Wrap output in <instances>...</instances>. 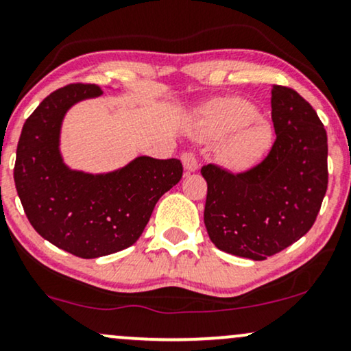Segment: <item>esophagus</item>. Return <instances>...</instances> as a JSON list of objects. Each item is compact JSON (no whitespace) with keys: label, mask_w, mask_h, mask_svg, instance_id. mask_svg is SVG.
Segmentation results:
<instances>
[{"label":"esophagus","mask_w":351,"mask_h":351,"mask_svg":"<svg viewBox=\"0 0 351 351\" xmlns=\"http://www.w3.org/2000/svg\"><path fill=\"white\" fill-rule=\"evenodd\" d=\"M180 159H182V165H184V167H185V171L195 172L198 169V158L193 152H185L184 154H182Z\"/></svg>","instance_id":"1"}]
</instances>
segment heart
Segmentation results:
<instances>
[{"instance_id": "obj_1", "label": "heart", "mask_w": 351, "mask_h": 351, "mask_svg": "<svg viewBox=\"0 0 351 351\" xmlns=\"http://www.w3.org/2000/svg\"><path fill=\"white\" fill-rule=\"evenodd\" d=\"M198 134L206 140H226L219 148V161L230 171L256 166L274 142L271 125L259 119L256 108L247 99L229 98L208 111Z\"/></svg>"}]
</instances>
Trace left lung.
I'll list each match as a JSON object with an SVG mask.
<instances>
[{"mask_svg": "<svg viewBox=\"0 0 351 351\" xmlns=\"http://www.w3.org/2000/svg\"><path fill=\"white\" fill-rule=\"evenodd\" d=\"M276 140L252 169L232 174L202 167L208 184L204 226L222 252L263 261L297 242L315 224L327 182V134L306 99L272 85Z\"/></svg>", "mask_w": 351, "mask_h": 351, "instance_id": "left-lung-1", "label": "left lung"}]
</instances>
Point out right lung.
Wrapping results in <instances>:
<instances>
[{
  "label": "right lung",
  "mask_w": 351,
  "mask_h": 351,
  "mask_svg": "<svg viewBox=\"0 0 351 351\" xmlns=\"http://www.w3.org/2000/svg\"><path fill=\"white\" fill-rule=\"evenodd\" d=\"M93 84L48 95L22 127L14 166L27 219L49 243L79 258H98L134 245L158 199L182 179L179 159L138 156L108 174L72 171L59 153V134L72 104L99 97Z\"/></svg>",
  "instance_id": "1"
}]
</instances>
